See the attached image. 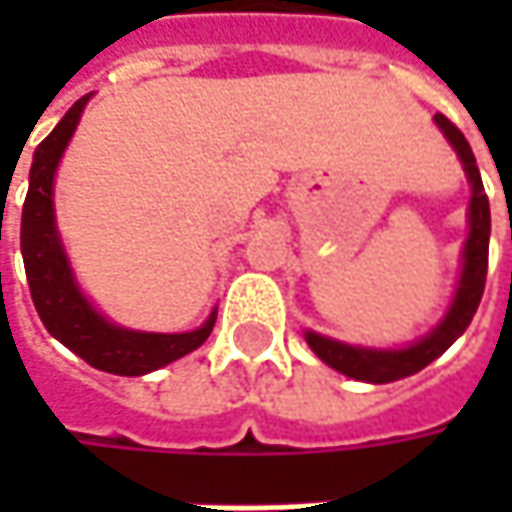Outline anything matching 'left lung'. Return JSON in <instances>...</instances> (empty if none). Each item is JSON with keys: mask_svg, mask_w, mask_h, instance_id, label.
Returning a JSON list of instances; mask_svg holds the SVG:
<instances>
[{"mask_svg": "<svg viewBox=\"0 0 512 512\" xmlns=\"http://www.w3.org/2000/svg\"><path fill=\"white\" fill-rule=\"evenodd\" d=\"M436 125L444 130V136L456 148L464 170H467V179L473 185L470 233H467V242H464V270L462 279H459V290H456L453 307L444 316L442 325L436 327L430 336H424L422 342L410 344L404 350H364V347L333 342V339H325V336L307 330L305 339L313 347V353L325 364H330L333 370H339L350 379H359V382L387 384L419 373L422 367H427L433 359H439L444 350L462 336L467 325L473 322V316H476V307L482 302L484 282H487V245H490V202H487L482 176H479V168H476V156L467 145L462 130L442 113H436Z\"/></svg>", "mask_w": 512, "mask_h": 512, "instance_id": "1", "label": "left lung"}]
</instances>
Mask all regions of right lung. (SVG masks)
<instances>
[{
	"label": "right lung",
	"instance_id": "obj_1",
	"mask_svg": "<svg viewBox=\"0 0 512 512\" xmlns=\"http://www.w3.org/2000/svg\"><path fill=\"white\" fill-rule=\"evenodd\" d=\"M88 99L90 96H82L33 153L28 196L22 205V259L28 273L30 299L50 336H56L96 370L116 376H142L182 359L185 353L205 342L216 322V310L210 313L205 325L190 333H139L110 325L79 293L70 276L65 250L56 236L50 196L56 165L79 125Z\"/></svg>",
	"mask_w": 512,
	"mask_h": 512
}]
</instances>
